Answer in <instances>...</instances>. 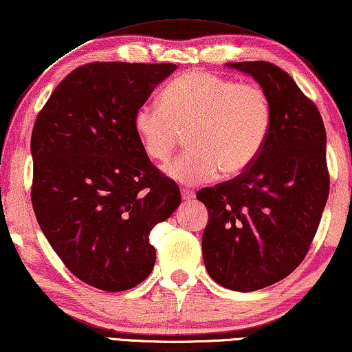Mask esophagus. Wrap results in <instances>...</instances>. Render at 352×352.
Listing matches in <instances>:
<instances>
[{"mask_svg":"<svg viewBox=\"0 0 352 352\" xmlns=\"http://www.w3.org/2000/svg\"><path fill=\"white\" fill-rule=\"evenodd\" d=\"M181 195L184 201H190V199L195 198V193L192 190H188V188H181Z\"/></svg>","mask_w":352,"mask_h":352,"instance_id":"esophagus-1","label":"esophagus"}]
</instances>
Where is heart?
<instances>
[{
    "label": "heart",
    "instance_id": "obj_1",
    "mask_svg": "<svg viewBox=\"0 0 352 352\" xmlns=\"http://www.w3.org/2000/svg\"><path fill=\"white\" fill-rule=\"evenodd\" d=\"M162 104H143L133 116L135 133L151 160L171 157L187 133L190 149L166 166L181 184L237 176L255 164L272 127V104L256 83H236L204 70L171 80Z\"/></svg>",
    "mask_w": 352,
    "mask_h": 352
}]
</instances>
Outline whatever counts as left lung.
Instances as JSON below:
<instances>
[{
  "instance_id": "obj_1",
  "label": "left lung",
  "mask_w": 352,
  "mask_h": 352,
  "mask_svg": "<svg viewBox=\"0 0 352 352\" xmlns=\"http://www.w3.org/2000/svg\"><path fill=\"white\" fill-rule=\"evenodd\" d=\"M252 75L272 104V127L250 168L201 188L208 208L203 259L214 282L250 293L304 261L329 197L326 129L316 105L267 61L226 63Z\"/></svg>"
}]
</instances>
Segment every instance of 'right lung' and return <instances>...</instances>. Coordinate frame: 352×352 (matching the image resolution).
Masks as SVG:
<instances>
[{"label":"right lung","instance_id":"1","mask_svg":"<svg viewBox=\"0 0 352 352\" xmlns=\"http://www.w3.org/2000/svg\"><path fill=\"white\" fill-rule=\"evenodd\" d=\"M176 66L91 63L53 91L32 127L31 201L37 223L75 277L131 289L153 272L149 232L181 204L151 164L133 116Z\"/></svg>","mask_w":352,"mask_h":352}]
</instances>
